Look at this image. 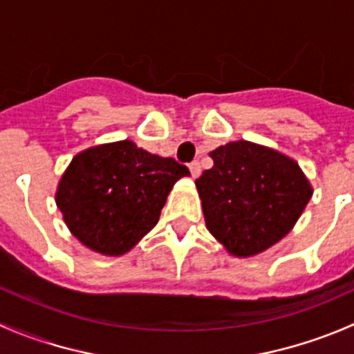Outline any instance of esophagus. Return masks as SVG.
<instances>
[{
    "mask_svg": "<svg viewBox=\"0 0 354 354\" xmlns=\"http://www.w3.org/2000/svg\"><path fill=\"white\" fill-rule=\"evenodd\" d=\"M188 167H190V173H192V176H194V178H197L200 174V171H202L198 160H194V162H190V166H188Z\"/></svg>",
    "mask_w": 354,
    "mask_h": 354,
    "instance_id": "34e87169",
    "label": "esophagus"
}]
</instances>
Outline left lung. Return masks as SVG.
<instances>
[{
	"instance_id": "8db88e82",
	"label": "left lung",
	"mask_w": 354,
	"mask_h": 354,
	"mask_svg": "<svg viewBox=\"0 0 354 354\" xmlns=\"http://www.w3.org/2000/svg\"><path fill=\"white\" fill-rule=\"evenodd\" d=\"M214 166L195 181L207 230L236 257L263 252L295 226L312 187L289 157L240 140L209 154Z\"/></svg>"
}]
</instances>
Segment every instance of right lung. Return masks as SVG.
I'll return each mask as SVG.
<instances>
[{"mask_svg": "<svg viewBox=\"0 0 354 354\" xmlns=\"http://www.w3.org/2000/svg\"><path fill=\"white\" fill-rule=\"evenodd\" d=\"M187 174L173 157L149 154L131 140L114 142L73 157L56 203L85 246L123 255L156 226L167 194Z\"/></svg>", "mask_w": 354, "mask_h": 354, "instance_id": "right-lung-1", "label": "right lung"}]
</instances>
